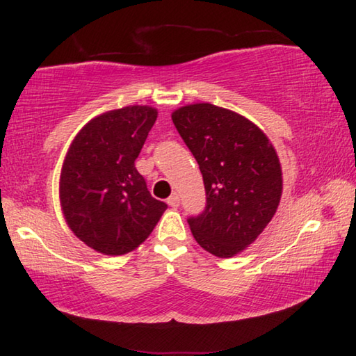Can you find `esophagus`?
I'll use <instances>...</instances> for the list:
<instances>
[{
  "mask_svg": "<svg viewBox=\"0 0 356 356\" xmlns=\"http://www.w3.org/2000/svg\"><path fill=\"white\" fill-rule=\"evenodd\" d=\"M168 204H170L171 207H179V204H180V200H179V195L177 193H172V195L168 197V201H166Z\"/></svg>",
  "mask_w": 356,
  "mask_h": 356,
  "instance_id": "esophagus-1",
  "label": "esophagus"
}]
</instances>
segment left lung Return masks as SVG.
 Returning <instances> with one entry per match:
<instances>
[{"label": "left lung", "mask_w": 356, "mask_h": 356, "mask_svg": "<svg viewBox=\"0 0 356 356\" xmlns=\"http://www.w3.org/2000/svg\"><path fill=\"white\" fill-rule=\"evenodd\" d=\"M171 118L206 186V209L188 218L193 237L216 257L236 256L261 236L280 206L278 154L256 124L226 108L193 104Z\"/></svg>", "instance_id": "left-lung-1"}]
</instances>
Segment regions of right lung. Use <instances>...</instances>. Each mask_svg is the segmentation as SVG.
Returning a JSON list of instances; mask_svg holds the SVG:
<instances>
[{
    "label": "right lung",
    "instance_id": "add662e5",
    "mask_svg": "<svg viewBox=\"0 0 356 356\" xmlns=\"http://www.w3.org/2000/svg\"><path fill=\"white\" fill-rule=\"evenodd\" d=\"M159 111L130 105L102 113L78 131L65 154L59 201L70 231L106 256L146 240L168 206L150 196L135 168Z\"/></svg>",
    "mask_w": 356,
    "mask_h": 356
}]
</instances>
